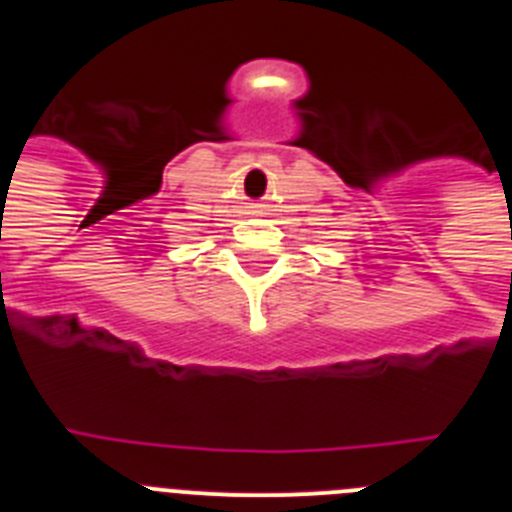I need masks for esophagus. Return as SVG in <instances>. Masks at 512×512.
Listing matches in <instances>:
<instances>
[{"label":"esophagus","instance_id":"esophagus-1","mask_svg":"<svg viewBox=\"0 0 512 512\" xmlns=\"http://www.w3.org/2000/svg\"><path fill=\"white\" fill-rule=\"evenodd\" d=\"M251 210H256V205H253V207H251Z\"/></svg>","mask_w":512,"mask_h":512}]
</instances>
